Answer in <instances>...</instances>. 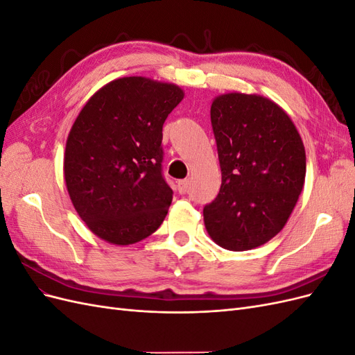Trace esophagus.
<instances>
[{
    "label": "esophagus",
    "instance_id": "obj_1",
    "mask_svg": "<svg viewBox=\"0 0 355 355\" xmlns=\"http://www.w3.org/2000/svg\"><path fill=\"white\" fill-rule=\"evenodd\" d=\"M191 188V182L188 179H184V180H179L178 182V189L180 194H187V192L189 191Z\"/></svg>",
    "mask_w": 355,
    "mask_h": 355
}]
</instances>
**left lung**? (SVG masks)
<instances>
[{
	"mask_svg": "<svg viewBox=\"0 0 355 355\" xmlns=\"http://www.w3.org/2000/svg\"><path fill=\"white\" fill-rule=\"evenodd\" d=\"M222 185L202 209L210 239L232 252L254 249L283 230L302 192L306 157L293 121L259 94L211 103Z\"/></svg>",
	"mask_w": 355,
	"mask_h": 355,
	"instance_id": "left-lung-1",
	"label": "left lung"
}]
</instances>
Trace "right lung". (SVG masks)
<instances>
[{"label": "right lung", "mask_w": 355, "mask_h": 355, "mask_svg": "<svg viewBox=\"0 0 355 355\" xmlns=\"http://www.w3.org/2000/svg\"><path fill=\"white\" fill-rule=\"evenodd\" d=\"M184 99L175 84L124 77L96 92L75 120L63 173L89 230L127 245L155 232L173 191L163 176V124Z\"/></svg>", "instance_id": "1"}]
</instances>
